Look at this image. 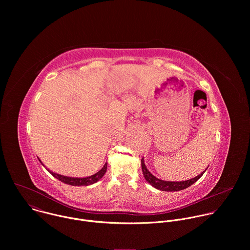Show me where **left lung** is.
I'll return each instance as SVG.
<instances>
[{
  "instance_id": "obj_1",
  "label": "left lung",
  "mask_w": 250,
  "mask_h": 250,
  "mask_svg": "<svg viewBox=\"0 0 250 250\" xmlns=\"http://www.w3.org/2000/svg\"><path fill=\"white\" fill-rule=\"evenodd\" d=\"M141 168H142V173H144V176L146 178V180L152 185L154 188L161 190V191H165V192H175V191H180V190H184L188 187H190L191 185H193L196 181H198L200 178L202 177V175L205 173V171L201 174L198 175L197 177L193 178V179L187 180V181H182V182H167V181H163L160 179H157L155 176H153L146 168L144 158L141 159Z\"/></svg>"
}]
</instances>
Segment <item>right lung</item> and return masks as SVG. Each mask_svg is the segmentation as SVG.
Returning <instances> with one entry per match:
<instances>
[{
  "label": "right lung",
  "instance_id": "right-lung-1",
  "mask_svg": "<svg viewBox=\"0 0 250 250\" xmlns=\"http://www.w3.org/2000/svg\"><path fill=\"white\" fill-rule=\"evenodd\" d=\"M106 165L108 163H104V167L97 172L96 174L90 176V177H86V178H72V177H67V176H63V175H59L56 173H53L51 171H49L52 176H54L55 178H57L58 180H60L61 182L68 184V185H72V186H88V185H92L96 182H98L101 178L104 175L105 171H106Z\"/></svg>",
  "mask_w": 250,
  "mask_h": 250
}]
</instances>
